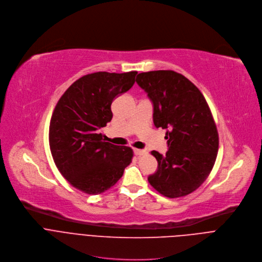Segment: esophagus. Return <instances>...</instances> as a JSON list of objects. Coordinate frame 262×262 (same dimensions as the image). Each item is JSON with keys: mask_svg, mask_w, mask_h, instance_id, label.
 <instances>
[{"mask_svg": "<svg viewBox=\"0 0 262 262\" xmlns=\"http://www.w3.org/2000/svg\"><path fill=\"white\" fill-rule=\"evenodd\" d=\"M146 151L144 149H139V148H134V154L136 156H141V155H144Z\"/></svg>", "mask_w": 262, "mask_h": 262, "instance_id": "esophagus-1", "label": "esophagus"}]
</instances>
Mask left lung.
Returning <instances> with one entry per match:
<instances>
[{"label": "left lung", "instance_id": "8db88e82", "mask_svg": "<svg viewBox=\"0 0 262 262\" xmlns=\"http://www.w3.org/2000/svg\"><path fill=\"white\" fill-rule=\"evenodd\" d=\"M137 84L152 103L156 128L166 129L168 150H152L158 169L148 183L168 198L186 196L206 180L215 164L219 135L205 98L184 75L172 70L139 73Z\"/></svg>", "mask_w": 262, "mask_h": 262}]
</instances>
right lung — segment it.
Listing matches in <instances>:
<instances>
[{"label": "right lung", "instance_id": "obj_1", "mask_svg": "<svg viewBox=\"0 0 262 262\" xmlns=\"http://www.w3.org/2000/svg\"><path fill=\"white\" fill-rule=\"evenodd\" d=\"M137 72H95L74 81L58 101L49 125V147L74 188L97 195L112 188L131 163L133 150L104 141L99 130L113 119L112 103L129 91Z\"/></svg>", "mask_w": 262, "mask_h": 262}]
</instances>
